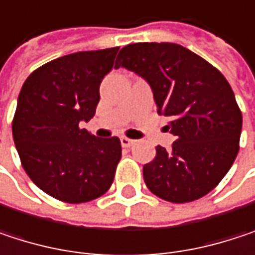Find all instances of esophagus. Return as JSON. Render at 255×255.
Wrapping results in <instances>:
<instances>
[{
  "label": "esophagus",
  "instance_id": "obj_1",
  "mask_svg": "<svg viewBox=\"0 0 255 255\" xmlns=\"http://www.w3.org/2000/svg\"><path fill=\"white\" fill-rule=\"evenodd\" d=\"M134 143H135V140H132V138L121 137V144H123V147H129V146H132Z\"/></svg>",
  "mask_w": 255,
  "mask_h": 255
}]
</instances>
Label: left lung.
I'll use <instances>...</instances> for the list:
<instances>
[{"instance_id":"1","label":"left lung","mask_w":255,"mask_h":255,"mask_svg":"<svg viewBox=\"0 0 255 255\" xmlns=\"http://www.w3.org/2000/svg\"><path fill=\"white\" fill-rule=\"evenodd\" d=\"M126 68L150 87L158 114L176 137L171 149L156 146L143 167L156 196L190 202L211 192L230 170L242 129V114L226 78L207 60L173 42H137L121 48L115 69Z\"/></svg>"}]
</instances>
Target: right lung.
Instances as JSON below:
<instances>
[{
	"label": "right lung",
	"mask_w": 255,
	"mask_h": 255,
	"mask_svg": "<svg viewBox=\"0 0 255 255\" xmlns=\"http://www.w3.org/2000/svg\"><path fill=\"white\" fill-rule=\"evenodd\" d=\"M120 47L79 51L45 63L25 81L13 120V138L30 180L50 196L81 204L106 193L121 159L118 137L99 138L88 123L102 79Z\"/></svg>",
	"instance_id": "obj_1"
}]
</instances>
